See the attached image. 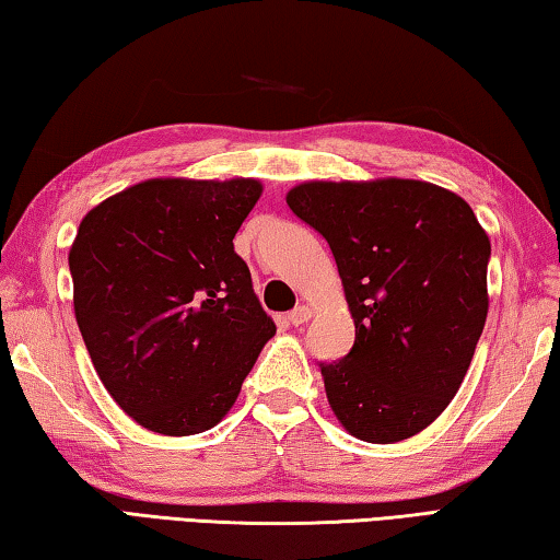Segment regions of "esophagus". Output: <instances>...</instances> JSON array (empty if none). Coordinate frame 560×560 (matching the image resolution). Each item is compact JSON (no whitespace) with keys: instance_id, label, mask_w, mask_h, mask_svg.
<instances>
[{"instance_id":"obj_1","label":"esophagus","mask_w":560,"mask_h":560,"mask_svg":"<svg viewBox=\"0 0 560 560\" xmlns=\"http://www.w3.org/2000/svg\"><path fill=\"white\" fill-rule=\"evenodd\" d=\"M311 315H313V308H311V306H296V308H293V311L287 315V320H289L291 325H303V323L311 320Z\"/></svg>"}]
</instances>
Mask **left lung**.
<instances>
[{"mask_svg": "<svg viewBox=\"0 0 560 560\" xmlns=\"http://www.w3.org/2000/svg\"><path fill=\"white\" fill-rule=\"evenodd\" d=\"M287 202L330 245L354 320L352 350L320 362L330 409L360 441L411 439L472 362L490 237L460 196L425 180H308Z\"/></svg>", "mask_w": 560, "mask_h": 560, "instance_id": "left-lung-1", "label": "left lung"}]
</instances>
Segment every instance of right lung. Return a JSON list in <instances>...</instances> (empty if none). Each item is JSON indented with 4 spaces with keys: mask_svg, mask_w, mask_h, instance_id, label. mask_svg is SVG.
<instances>
[{
    "mask_svg": "<svg viewBox=\"0 0 560 560\" xmlns=\"http://www.w3.org/2000/svg\"><path fill=\"white\" fill-rule=\"evenodd\" d=\"M259 196L254 178H151L80 222L78 328L112 399L149 431L218 425L277 332L232 245Z\"/></svg>",
    "mask_w": 560,
    "mask_h": 560,
    "instance_id": "1",
    "label": "right lung"
}]
</instances>
